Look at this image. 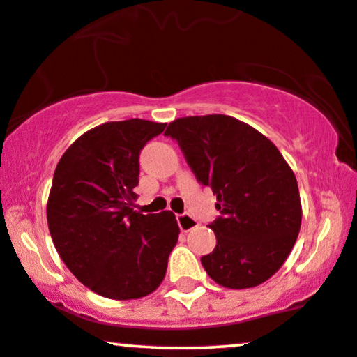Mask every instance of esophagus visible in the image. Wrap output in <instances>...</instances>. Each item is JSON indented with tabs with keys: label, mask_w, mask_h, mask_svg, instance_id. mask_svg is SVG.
<instances>
[{
	"label": "esophagus",
	"mask_w": 357,
	"mask_h": 357,
	"mask_svg": "<svg viewBox=\"0 0 357 357\" xmlns=\"http://www.w3.org/2000/svg\"><path fill=\"white\" fill-rule=\"evenodd\" d=\"M177 222H178V227L182 229L183 232H188L192 231V229H195L198 226V221L195 218L190 216V214L183 213V214H177Z\"/></svg>",
	"instance_id": "34e87169"
}]
</instances>
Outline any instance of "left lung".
I'll list each match as a JSON object with an SVG mask.
<instances>
[{
    "mask_svg": "<svg viewBox=\"0 0 357 357\" xmlns=\"http://www.w3.org/2000/svg\"><path fill=\"white\" fill-rule=\"evenodd\" d=\"M164 135L177 141L198 182L216 195L221 216L209 229L218 242L202 257L209 278L229 289L270 280L289 257L302 221L296 175L276 146L219 114L177 119Z\"/></svg>",
    "mask_w": 357,
    "mask_h": 357,
    "instance_id": "1",
    "label": "left lung"
}]
</instances>
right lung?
<instances>
[{"instance_id":"add662e5","label":"right lung","mask_w":357,"mask_h":357,"mask_svg":"<svg viewBox=\"0 0 357 357\" xmlns=\"http://www.w3.org/2000/svg\"><path fill=\"white\" fill-rule=\"evenodd\" d=\"M165 123L107 121L61 155L47 203L52 241L73 275L107 299H139L158 289L178 241L172 211L133 209L139 153Z\"/></svg>"}]
</instances>
